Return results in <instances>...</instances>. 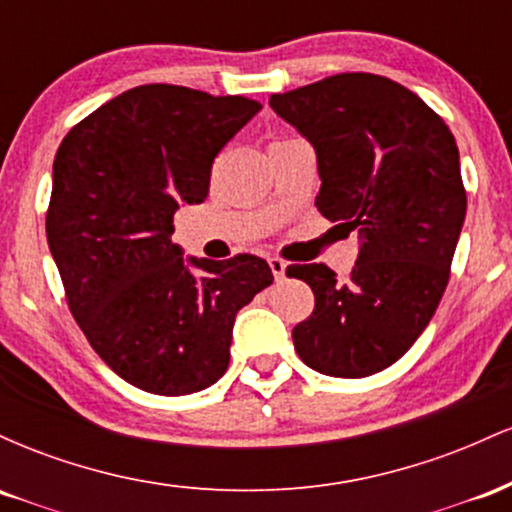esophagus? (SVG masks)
Masks as SVG:
<instances>
[{"instance_id": "esophagus-1", "label": "esophagus", "mask_w": 512, "mask_h": 512, "mask_svg": "<svg viewBox=\"0 0 512 512\" xmlns=\"http://www.w3.org/2000/svg\"><path fill=\"white\" fill-rule=\"evenodd\" d=\"M269 267H272V274L276 281H284L286 279V262L279 260V257H272L269 260Z\"/></svg>"}]
</instances>
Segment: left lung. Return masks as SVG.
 Returning <instances> with one entry per match:
<instances>
[{"instance_id":"8db88e82","label":"left lung","mask_w":512,"mask_h":512,"mask_svg":"<svg viewBox=\"0 0 512 512\" xmlns=\"http://www.w3.org/2000/svg\"><path fill=\"white\" fill-rule=\"evenodd\" d=\"M269 105L315 149L317 211L361 236L349 279L315 262L286 269L315 293L293 346L317 373L366 378L407 354L448 286L467 211L460 151L416 93L378 74H337Z\"/></svg>"}]
</instances>
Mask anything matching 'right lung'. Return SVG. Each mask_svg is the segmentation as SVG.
Returning <instances> with one entry per match:
<instances>
[{
    "mask_svg": "<svg viewBox=\"0 0 512 512\" xmlns=\"http://www.w3.org/2000/svg\"><path fill=\"white\" fill-rule=\"evenodd\" d=\"M262 110L243 96L129 88L69 129L52 163L48 245L88 344L129 385L192 395L231 358L233 322L274 281L255 255L182 257L173 216Z\"/></svg>",
    "mask_w": 512,
    "mask_h": 512,
    "instance_id": "obj_1",
    "label": "right lung"
}]
</instances>
